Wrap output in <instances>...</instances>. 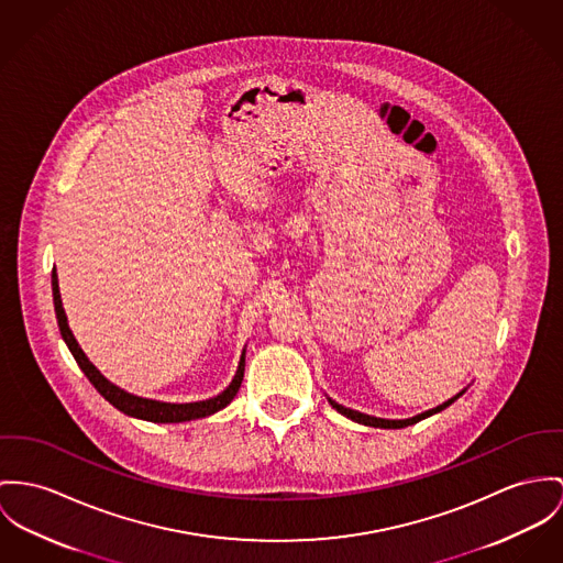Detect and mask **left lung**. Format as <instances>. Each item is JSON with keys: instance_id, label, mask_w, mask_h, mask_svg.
Instances as JSON below:
<instances>
[{"instance_id": "obj_1", "label": "left lung", "mask_w": 563, "mask_h": 563, "mask_svg": "<svg viewBox=\"0 0 563 563\" xmlns=\"http://www.w3.org/2000/svg\"><path fill=\"white\" fill-rule=\"evenodd\" d=\"M463 394V391H461ZM461 394H456L454 398H450V400H445L443 405H439V407H434V409H429V411H424V413H420V416H413V418H407V420H384V418H373V416H366V413H360V411H353V409H346L343 405H339V402H334L332 398H328L330 400V405L339 411V413H343L345 418L349 420H353V422H357V424H364V427H375V429H405V427H411V424H416V422H420V420H424V418H429V416H433V413H439V411H443L445 407H450Z\"/></svg>"}]
</instances>
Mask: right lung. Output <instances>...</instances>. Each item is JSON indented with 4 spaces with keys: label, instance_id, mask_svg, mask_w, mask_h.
Returning <instances> with one entry per match:
<instances>
[{
    "label": "right lung",
    "instance_id": "add662e5",
    "mask_svg": "<svg viewBox=\"0 0 563 563\" xmlns=\"http://www.w3.org/2000/svg\"><path fill=\"white\" fill-rule=\"evenodd\" d=\"M51 287H53V303H55V317H57V325L62 332L64 343L70 349V353L75 355L79 368L86 373L89 384L100 391V396H104L115 409H120L122 413H126L130 418H139V420H147V422H158V424H167V422H188V420H197V418H206L212 416L220 409H224L233 396L238 394V389L242 386L244 379V353L240 357V366L238 373L233 377V382L229 384V388L220 391L214 398L208 400H199V402H161V400H152V398H141L129 394L124 389L113 386L109 379H104L100 375V371L87 360L84 349L77 343V339L73 336L70 328H68V319L62 306V296H59V285H57V272L53 267L51 274Z\"/></svg>",
    "mask_w": 563,
    "mask_h": 563
}]
</instances>
